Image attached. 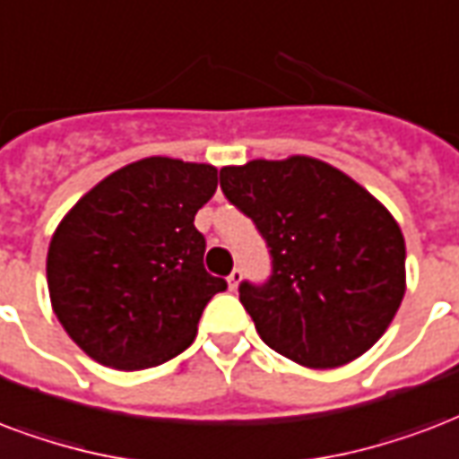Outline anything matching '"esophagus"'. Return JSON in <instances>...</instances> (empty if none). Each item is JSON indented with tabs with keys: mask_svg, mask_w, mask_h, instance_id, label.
<instances>
[{
	"mask_svg": "<svg viewBox=\"0 0 459 459\" xmlns=\"http://www.w3.org/2000/svg\"><path fill=\"white\" fill-rule=\"evenodd\" d=\"M239 281H242V268H234L232 273L227 275V285H230V290H237Z\"/></svg>",
	"mask_w": 459,
	"mask_h": 459,
	"instance_id": "obj_1",
	"label": "esophagus"
}]
</instances>
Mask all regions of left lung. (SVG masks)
<instances>
[{
    "label": "left lung",
    "instance_id": "obj_1",
    "mask_svg": "<svg viewBox=\"0 0 459 459\" xmlns=\"http://www.w3.org/2000/svg\"><path fill=\"white\" fill-rule=\"evenodd\" d=\"M220 188L271 256L266 281L239 282L258 336L307 368L363 356L404 298L394 217L343 171L309 157L220 169Z\"/></svg>",
    "mask_w": 459,
    "mask_h": 459
}]
</instances>
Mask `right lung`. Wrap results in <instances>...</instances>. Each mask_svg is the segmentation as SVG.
I'll use <instances>...</instances> for the list:
<instances>
[{"mask_svg": "<svg viewBox=\"0 0 459 459\" xmlns=\"http://www.w3.org/2000/svg\"><path fill=\"white\" fill-rule=\"evenodd\" d=\"M217 169L150 157L118 169L67 212L48 249V290L86 356L144 370L191 346L225 278L203 266L193 220L212 198Z\"/></svg>", "mask_w": 459, "mask_h": 459, "instance_id": "1", "label": "right lung"}]
</instances>
